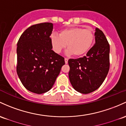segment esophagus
<instances>
[{
  "label": "esophagus",
  "instance_id": "obj_1",
  "mask_svg": "<svg viewBox=\"0 0 126 126\" xmlns=\"http://www.w3.org/2000/svg\"><path fill=\"white\" fill-rule=\"evenodd\" d=\"M64 61H65L66 64H67V62H68V59L67 58H64Z\"/></svg>",
  "mask_w": 126,
  "mask_h": 126
}]
</instances>
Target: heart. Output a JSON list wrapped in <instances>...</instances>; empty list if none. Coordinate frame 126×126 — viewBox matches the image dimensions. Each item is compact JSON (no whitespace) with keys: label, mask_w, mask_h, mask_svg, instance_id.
<instances>
[{"label":"heart","mask_w":126,"mask_h":126,"mask_svg":"<svg viewBox=\"0 0 126 126\" xmlns=\"http://www.w3.org/2000/svg\"><path fill=\"white\" fill-rule=\"evenodd\" d=\"M94 39V34L92 29L73 27L60 31L59 36H51L52 48L56 53H60L66 48L67 44V54L79 57L85 54L92 47Z\"/></svg>","instance_id":"1"}]
</instances>
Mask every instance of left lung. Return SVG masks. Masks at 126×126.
Instances as JSON below:
<instances>
[{
	"instance_id": "8db88e82",
	"label": "left lung",
	"mask_w": 126,
	"mask_h": 126,
	"mask_svg": "<svg viewBox=\"0 0 126 126\" xmlns=\"http://www.w3.org/2000/svg\"><path fill=\"white\" fill-rule=\"evenodd\" d=\"M94 45L86 56L69 59V78L74 88L82 94L100 87L110 69V44L103 32L96 29Z\"/></svg>"
}]
</instances>
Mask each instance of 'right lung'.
<instances>
[{"label":"right lung","mask_w":126,"mask_h":126,"mask_svg":"<svg viewBox=\"0 0 126 126\" xmlns=\"http://www.w3.org/2000/svg\"><path fill=\"white\" fill-rule=\"evenodd\" d=\"M51 23L34 24L27 29L17 42L16 72L30 92L42 94L53 86L64 59L52 50Z\"/></svg>","instance_id":"1"}]
</instances>
